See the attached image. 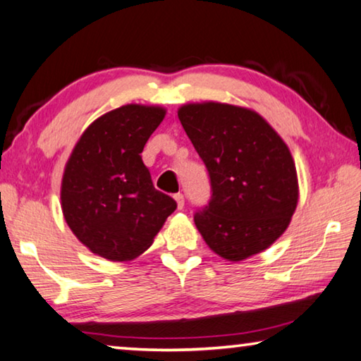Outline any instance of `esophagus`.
Listing matches in <instances>:
<instances>
[{
    "label": "esophagus",
    "instance_id": "34e87169",
    "mask_svg": "<svg viewBox=\"0 0 361 361\" xmlns=\"http://www.w3.org/2000/svg\"><path fill=\"white\" fill-rule=\"evenodd\" d=\"M174 200H176V203H177V208H179V209L184 208V195L176 193L174 195Z\"/></svg>",
    "mask_w": 361,
    "mask_h": 361
}]
</instances>
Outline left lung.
<instances>
[{"label": "left lung", "mask_w": 361, "mask_h": 361, "mask_svg": "<svg viewBox=\"0 0 361 361\" xmlns=\"http://www.w3.org/2000/svg\"><path fill=\"white\" fill-rule=\"evenodd\" d=\"M195 150L208 168L211 200L195 226L217 256L240 262L285 233L299 202L291 152L257 111L222 102L177 110Z\"/></svg>", "instance_id": "left-lung-1"}]
</instances>
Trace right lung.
<instances>
[{
    "mask_svg": "<svg viewBox=\"0 0 361 361\" xmlns=\"http://www.w3.org/2000/svg\"><path fill=\"white\" fill-rule=\"evenodd\" d=\"M166 115L159 105L128 104L94 120L65 164V222L91 252L128 262L149 250L177 208L153 187L140 153Z\"/></svg>",
    "mask_w": 361,
    "mask_h": 361,
    "instance_id": "right-lung-1",
    "label": "right lung"
}]
</instances>
